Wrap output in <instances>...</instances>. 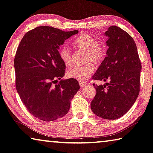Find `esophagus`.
<instances>
[{
	"label": "esophagus",
	"instance_id": "34e87169",
	"mask_svg": "<svg viewBox=\"0 0 153 153\" xmlns=\"http://www.w3.org/2000/svg\"><path fill=\"white\" fill-rule=\"evenodd\" d=\"M79 86H80V87H81L82 88H84V87L86 85V82H81V81H79Z\"/></svg>",
	"mask_w": 153,
	"mask_h": 153
}]
</instances>
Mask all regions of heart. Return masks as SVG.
<instances>
[{
  "label": "heart",
  "mask_w": 153,
  "mask_h": 153,
  "mask_svg": "<svg viewBox=\"0 0 153 153\" xmlns=\"http://www.w3.org/2000/svg\"><path fill=\"white\" fill-rule=\"evenodd\" d=\"M74 44L77 48L86 52L85 62H92L94 65H99L103 61L105 56V48L99 45L95 38L87 33H83L76 39ZM59 56L62 62L70 66L72 64V53L71 49L64 46L59 51ZM94 68L91 63L83 66H74L67 70V76L69 78L76 79L79 81H85L94 72Z\"/></svg>",
  "instance_id": "1"
}]
</instances>
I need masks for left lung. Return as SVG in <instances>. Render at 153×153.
Instances as JSON below:
<instances>
[{"label":"left lung","instance_id":"left-lung-1","mask_svg":"<svg viewBox=\"0 0 153 153\" xmlns=\"http://www.w3.org/2000/svg\"><path fill=\"white\" fill-rule=\"evenodd\" d=\"M108 49L93 79L106 82L95 85L91 101L94 114L107 120L121 117L132 107L139 95L142 65L137 46L129 34L116 26L104 33Z\"/></svg>","mask_w":153,"mask_h":153}]
</instances>
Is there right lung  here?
Segmentation results:
<instances>
[{
	"label": "right lung",
	"instance_id": "add662e5",
	"mask_svg": "<svg viewBox=\"0 0 153 153\" xmlns=\"http://www.w3.org/2000/svg\"><path fill=\"white\" fill-rule=\"evenodd\" d=\"M77 33L42 26L22 39L14 59L16 89L27 110L39 119L53 121L64 116L80 88L76 79H62L65 65L59 52L65 41Z\"/></svg>",
	"mask_w": 153,
	"mask_h": 153
}]
</instances>
